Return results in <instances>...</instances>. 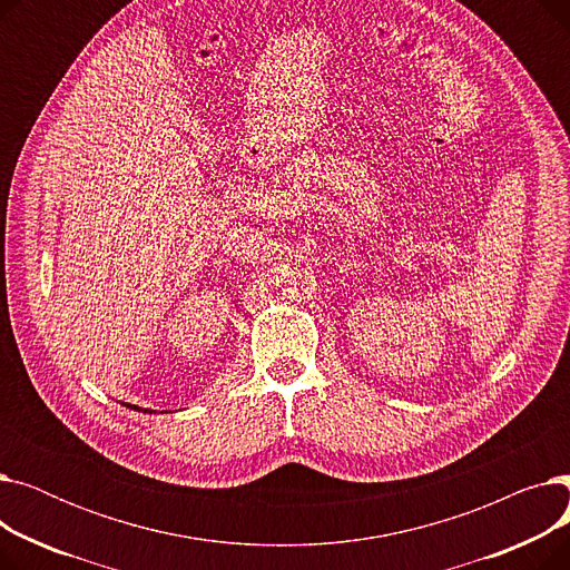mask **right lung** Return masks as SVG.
Listing matches in <instances>:
<instances>
[{"mask_svg":"<svg viewBox=\"0 0 570 570\" xmlns=\"http://www.w3.org/2000/svg\"><path fill=\"white\" fill-rule=\"evenodd\" d=\"M127 406H129V404H127ZM131 409H138V406H131Z\"/></svg>","mask_w":570,"mask_h":570,"instance_id":"right-lung-1","label":"right lung"}]
</instances>
